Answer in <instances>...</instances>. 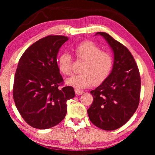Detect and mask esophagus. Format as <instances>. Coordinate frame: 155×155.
<instances>
[{
	"label": "esophagus",
	"mask_w": 155,
	"mask_h": 155,
	"mask_svg": "<svg viewBox=\"0 0 155 155\" xmlns=\"http://www.w3.org/2000/svg\"><path fill=\"white\" fill-rule=\"evenodd\" d=\"M75 94L77 95H81L82 94H83L84 92L83 91H81V90H78V89H75Z\"/></svg>",
	"instance_id": "esophagus-1"
}]
</instances>
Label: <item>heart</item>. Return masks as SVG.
<instances>
[{
  "label": "heart",
  "instance_id": "b5f03b06",
  "mask_svg": "<svg viewBox=\"0 0 155 155\" xmlns=\"http://www.w3.org/2000/svg\"><path fill=\"white\" fill-rule=\"evenodd\" d=\"M74 52L77 60L84 62L81 68L83 73L74 75L66 80V83L77 88H85L100 84L109 76L113 67L114 58L109 52L102 48L93 42L84 41L77 46ZM72 57L68 52H62L57 60L58 70L62 74H72Z\"/></svg>",
  "mask_w": 155,
  "mask_h": 155
}]
</instances>
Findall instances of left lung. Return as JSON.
Segmentation results:
<instances>
[{
  "mask_svg": "<svg viewBox=\"0 0 155 155\" xmlns=\"http://www.w3.org/2000/svg\"><path fill=\"white\" fill-rule=\"evenodd\" d=\"M114 52L113 68L100 86L91 91L93 102L87 110L90 120L105 130L123 126L139 106L141 81L139 68L130 52L106 32H98Z\"/></svg>",
  "mask_w": 155,
  "mask_h": 155,
  "instance_id": "left-lung-1",
  "label": "left lung"
}]
</instances>
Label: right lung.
<instances>
[{
  "label": "right lung",
  "instance_id": "obj_1",
  "mask_svg": "<svg viewBox=\"0 0 155 155\" xmlns=\"http://www.w3.org/2000/svg\"><path fill=\"white\" fill-rule=\"evenodd\" d=\"M68 37L48 35L35 42L21 56L15 72L13 98L23 119L38 129L60 123L67 114V101L74 97L73 87L60 88L63 78L57 57Z\"/></svg>",
  "mask_w": 155,
  "mask_h": 155
}]
</instances>
